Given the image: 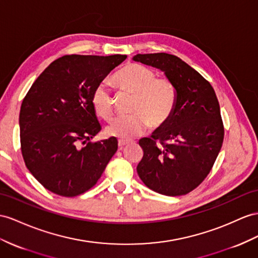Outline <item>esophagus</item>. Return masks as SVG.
Here are the masks:
<instances>
[{"label": "esophagus", "instance_id": "obj_1", "mask_svg": "<svg viewBox=\"0 0 258 258\" xmlns=\"http://www.w3.org/2000/svg\"><path fill=\"white\" fill-rule=\"evenodd\" d=\"M130 143H131V141H128V140H118V147L123 148L124 146H126V145H128Z\"/></svg>", "mask_w": 258, "mask_h": 258}]
</instances>
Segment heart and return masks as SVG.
I'll list each match as a JSON object with an SVG mask.
<instances>
[{
    "instance_id": "heart-1",
    "label": "heart",
    "mask_w": 258,
    "mask_h": 258,
    "mask_svg": "<svg viewBox=\"0 0 258 258\" xmlns=\"http://www.w3.org/2000/svg\"><path fill=\"white\" fill-rule=\"evenodd\" d=\"M115 83L121 90L133 94L130 111L133 113L118 115L107 125L105 134L130 140L142 134L149 124L161 126L172 115L176 105L177 91L169 78H157L156 73L141 64H128L118 71ZM92 108L103 120L113 114V98L105 83L99 84L91 97Z\"/></svg>"
}]
</instances>
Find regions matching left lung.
<instances>
[{
    "instance_id": "8db88e82",
    "label": "left lung",
    "mask_w": 258,
    "mask_h": 258,
    "mask_svg": "<svg viewBox=\"0 0 258 258\" xmlns=\"http://www.w3.org/2000/svg\"><path fill=\"white\" fill-rule=\"evenodd\" d=\"M133 61L164 73L176 87L169 120L140 140L144 156L137 173L145 185L167 196L189 193L208 175L223 142L219 102L200 73L168 53L136 54Z\"/></svg>"
}]
</instances>
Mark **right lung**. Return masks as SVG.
Wrapping results in <instances>:
<instances>
[{"label": "right lung", "instance_id": "right-lung-1", "mask_svg": "<svg viewBox=\"0 0 258 258\" xmlns=\"http://www.w3.org/2000/svg\"><path fill=\"white\" fill-rule=\"evenodd\" d=\"M126 55H65L45 69L19 112L22 154L36 180L52 193L73 197L95 185L117 150L110 137L88 142L101 130L91 97ZM83 143L84 148H79Z\"/></svg>", "mask_w": 258, "mask_h": 258}]
</instances>
